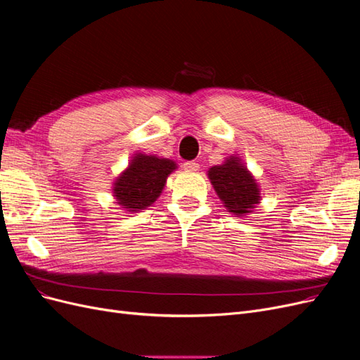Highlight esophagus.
Instances as JSON below:
<instances>
[{
	"instance_id": "esophagus-1",
	"label": "esophagus",
	"mask_w": 360,
	"mask_h": 360,
	"mask_svg": "<svg viewBox=\"0 0 360 360\" xmlns=\"http://www.w3.org/2000/svg\"><path fill=\"white\" fill-rule=\"evenodd\" d=\"M183 168L186 169V171L195 172V171H198V168H200V163H197L195 160H186V162L183 163Z\"/></svg>"
}]
</instances>
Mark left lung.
Listing matches in <instances>:
<instances>
[{
  "label": "left lung",
  "instance_id": "obj_1",
  "mask_svg": "<svg viewBox=\"0 0 360 360\" xmlns=\"http://www.w3.org/2000/svg\"><path fill=\"white\" fill-rule=\"evenodd\" d=\"M209 179L228 212L237 216L252 212L259 201L258 184L238 158L231 156L224 165L210 168Z\"/></svg>",
  "mask_w": 360,
  "mask_h": 360
}]
</instances>
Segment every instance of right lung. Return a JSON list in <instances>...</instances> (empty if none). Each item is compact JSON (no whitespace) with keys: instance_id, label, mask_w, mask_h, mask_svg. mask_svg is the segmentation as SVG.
<instances>
[{"instance_id":"add662e5","label":"right lung","mask_w":360,"mask_h":360,"mask_svg":"<svg viewBox=\"0 0 360 360\" xmlns=\"http://www.w3.org/2000/svg\"><path fill=\"white\" fill-rule=\"evenodd\" d=\"M174 169L176 163L169 159L139 153L117 179L112 189L114 197L127 212L144 210L156 201Z\"/></svg>"}]
</instances>
